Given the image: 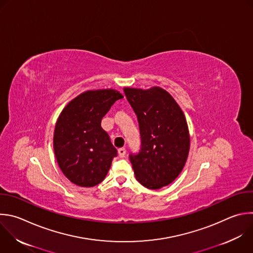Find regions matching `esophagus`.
<instances>
[{"label":"esophagus","instance_id":"1","mask_svg":"<svg viewBox=\"0 0 253 253\" xmlns=\"http://www.w3.org/2000/svg\"><path fill=\"white\" fill-rule=\"evenodd\" d=\"M118 154H119V156H120L121 158L125 157V155H126V149H125V148H120V149H118Z\"/></svg>","mask_w":253,"mask_h":253}]
</instances>
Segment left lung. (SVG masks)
Instances as JSON below:
<instances>
[{
    "label": "left lung",
    "mask_w": 253,
    "mask_h": 253,
    "mask_svg": "<svg viewBox=\"0 0 253 253\" xmlns=\"http://www.w3.org/2000/svg\"><path fill=\"white\" fill-rule=\"evenodd\" d=\"M124 92L139 122L141 149L130 154L137 181L151 190L170 185L180 175L190 150L185 115L165 89L125 87Z\"/></svg>",
    "instance_id": "left-lung-1"
}]
</instances>
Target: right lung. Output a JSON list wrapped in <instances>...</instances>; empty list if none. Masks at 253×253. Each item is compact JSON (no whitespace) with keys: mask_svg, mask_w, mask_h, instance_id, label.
<instances>
[{"mask_svg":"<svg viewBox=\"0 0 253 253\" xmlns=\"http://www.w3.org/2000/svg\"><path fill=\"white\" fill-rule=\"evenodd\" d=\"M123 95L114 89L88 90L61 111L54 129L53 149L64 176L80 187H94L106 177L117 150L101 120Z\"/></svg>","mask_w":253,"mask_h":253,"instance_id":"obj_1","label":"right lung"}]
</instances>
